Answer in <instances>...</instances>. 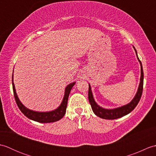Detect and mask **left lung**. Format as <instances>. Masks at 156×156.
<instances>
[{
  "label": "left lung",
  "mask_w": 156,
  "mask_h": 156,
  "mask_svg": "<svg viewBox=\"0 0 156 156\" xmlns=\"http://www.w3.org/2000/svg\"><path fill=\"white\" fill-rule=\"evenodd\" d=\"M133 48L135 51V54L137 55V58L138 59L139 62L141 66V77H140V84L137 88V91L135 94V97L132 99L131 102H129L128 104L121 106V107H119L114 108H102L101 106H99L97 102L95 101L94 98L93 94H92V89L90 84H88L89 89H88V100L90 102V104L91 105V107L92 111H93L94 113L98 117H101L104 119H116L121 118L123 117L125 115H127L129 113L133 110V109L136 107L138 102H140V98L142 94V91H143V86H144V71L143 68H142L141 62L137 56V53L135 47L133 45Z\"/></svg>",
  "instance_id": "1"
}]
</instances>
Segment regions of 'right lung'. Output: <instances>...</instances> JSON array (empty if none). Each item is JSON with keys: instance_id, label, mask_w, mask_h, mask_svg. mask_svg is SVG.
<instances>
[{"instance_id": "1", "label": "right lung", "mask_w": 156, "mask_h": 156, "mask_svg": "<svg viewBox=\"0 0 156 156\" xmlns=\"http://www.w3.org/2000/svg\"><path fill=\"white\" fill-rule=\"evenodd\" d=\"M75 84L76 82H72V83H69L67 87H66L64 98L62 99L61 104L59 105L58 108H56L54 110H52L50 111H36L34 110H31V109L26 107L21 102V101L19 100L17 94H16L14 82H13V74L12 76L13 93H14V97L15 98L16 105H17L20 111L23 112V115H25L26 117L29 118V119H31V120L37 121L39 122H42V123H48V122L58 121L59 119H61L64 117V115L66 114V108H67L69 92H70L72 87H74Z\"/></svg>"}]
</instances>
